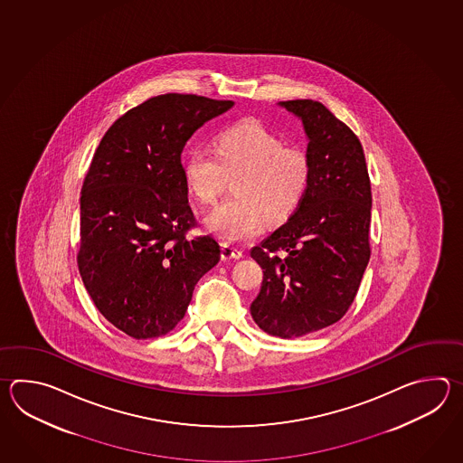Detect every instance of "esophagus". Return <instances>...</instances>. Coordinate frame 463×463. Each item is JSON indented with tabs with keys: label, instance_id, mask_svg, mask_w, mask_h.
<instances>
[{
	"label": "esophagus",
	"instance_id": "esophagus-1",
	"mask_svg": "<svg viewBox=\"0 0 463 463\" xmlns=\"http://www.w3.org/2000/svg\"><path fill=\"white\" fill-rule=\"evenodd\" d=\"M243 256V251L240 248H236L233 245H228L223 243L222 245V260L223 261H230V260H240Z\"/></svg>",
	"mask_w": 463,
	"mask_h": 463
}]
</instances>
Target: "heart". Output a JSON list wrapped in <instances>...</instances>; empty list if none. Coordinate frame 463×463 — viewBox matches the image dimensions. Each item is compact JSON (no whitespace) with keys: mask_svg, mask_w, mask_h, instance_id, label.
<instances>
[{"mask_svg":"<svg viewBox=\"0 0 463 463\" xmlns=\"http://www.w3.org/2000/svg\"><path fill=\"white\" fill-rule=\"evenodd\" d=\"M184 177L198 202L212 205L235 177L236 197L222 202L207 227L225 241L260 235L265 222L281 223L301 205L311 184V160L305 150L286 147L265 126L241 122L215 138V150L195 147L184 158Z\"/></svg>","mask_w":463,"mask_h":463,"instance_id":"heart-1","label":"heart"}]
</instances>
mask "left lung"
<instances>
[{
  "label": "left lung",
  "mask_w": 463,
  "mask_h": 463,
  "mask_svg": "<svg viewBox=\"0 0 463 463\" xmlns=\"http://www.w3.org/2000/svg\"><path fill=\"white\" fill-rule=\"evenodd\" d=\"M303 120L311 184L285 225L251 250L263 268L251 316L265 333L299 337L335 325L353 305L371 258V180L351 128L321 102H279Z\"/></svg>",
  "instance_id": "obj_1"
}]
</instances>
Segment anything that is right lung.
Here are the masks:
<instances>
[{"instance_id": "obj_1", "label": "right lung", "mask_w": 463, "mask_h": 463, "mask_svg": "<svg viewBox=\"0 0 463 463\" xmlns=\"http://www.w3.org/2000/svg\"><path fill=\"white\" fill-rule=\"evenodd\" d=\"M232 106L177 92L147 99L120 116L94 152L80 188L79 273L100 315L134 339L170 333L220 260L213 236H187L197 220L182 150Z\"/></svg>"}]
</instances>
